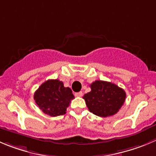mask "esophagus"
Returning a JSON list of instances; mask_svg holds the SVG:
<instances>
[{
  "instance_id": "1",
  "label": "esophagus",
  "mask_w": 156,
  "mask_h": 156,
  "mask_svg": "<svg viewBox=\"0 0 156 156\" xmlns=\"http://www.w3.org/2000/svg\"><path fill=\"white\" fill-rule=\"evenodd\" d=\"M75 96H78V97H80V96H83V93L82 92H79V93H74Z\"/></svg>"
}]
</instances>
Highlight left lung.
I'll return each instance as SVG.
<instances>
[{
	"label": "left lung",
	"instance_id": "obj_1",
	"mask_svg": "<svg viewBox=\"0 0 156 156\" xmlns=\"http://www.w3.org/2000/svg\"><path fill=\"white\" fill-rule=\"evenodd\" d=\"M91 91L83 96L89 110L100 117L114 115L125 102V91L115 84L96 80L90 85Z\"/></svg>",
	"mask_w": 156,
	"mask_h": 156
}]
</instances>
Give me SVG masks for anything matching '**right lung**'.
Returning <instances> with one entry per match:
<instances>
[{"mask_svg":"<svg viewBox=\"0 0 156 156\" xmlns=\"http://www.w3.org/2000/svg\"><path fill=\"white\" fill-rule=\"evenodd\" d=\"M73 98L70 88L64 87L63 83L59 80H48L44 82L34 96L40 109L50 116L64 115Z\"/></svg>","mask_w":156,"mask_h":156,"instance_id":"1","label":"right lung"}]
</instances>
